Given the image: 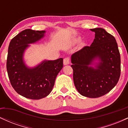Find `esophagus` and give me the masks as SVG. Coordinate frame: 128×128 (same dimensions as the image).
<instances>
[{
  "label": "esophagus",
  "mask_w": 128,
  "mask_h": 128,
  "mask_svg": "<svg viewBox=\"0 0 128 128\" xmlns=\"http://www.w3.org/2000/svg\"><path fill=\"white\" fill-rule=\"evenodd\" d=\"M70 62V59L69 57H66L64 59V61H63V63H64V65H67V64H69V63Z\"/></svg>",
  "instance_id": "esophagus-1"
}]
</instances>
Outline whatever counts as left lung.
<instances>
[{
	"mask_svg": "<svg viewBox=\"0 0 128 128\" xmlns=\"http://www.w3.org/2000/svg\"><path fill=\"white\" fill-rule=\"evenodd\" d=\"M95 38L90 46L72 56L73 81L78 92L84 96L96 98L109 92L120 76V55L115 38L104 29H91ZM98 58L96 69L90 66Z\"/></svg>",
	"mask_w": 128,
	"mask_h": 128,
	"instance_id": "obj_1",
	"label": "left lung"
}]
</instances>
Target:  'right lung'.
Segmentation results:
<instances>
[{
  "instance_id": "add662e5",
  "label": "right lung",
  "mask_w": 128,
  "mask_h": 128,
  "mask_svg": "<svg viewBox=\"0 0 128 128\" xmlns=\"http://www.w3.org/2000/svg\"><path fill=\"white\" fill-rule=\"evenodd\" d=\"M45 32L25 29L11 40L8 47L6 69L10 82L17 93L28 99L37 100L48 96L63 67L62 58L44 61L33 68L27 67L23 62V53L28 44L38 41Z\"/></svg>"
}]
</instances>
